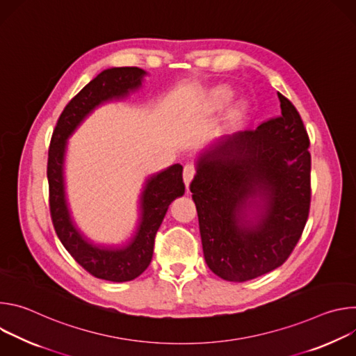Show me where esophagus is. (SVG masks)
Masks as SVG:
<instances>
[{
	"label": "esophagus",
	"instance_id": "obj_1",
	"mask_svg": "<svg viewBox=\"0 0 356 356\" xmlns=\"http://www.w3.org/2000/svg\"><path fill=\"white\" fill-rule=\"evenodd\" d=\"M194 175H195V168H194V165H193V163L184 165V169H183V179H184V183H186L187 187H188L190 181L193 180Z\"/></svg>",
	"mask_w": 356,
	"mask_h": 356
}]
</instances>
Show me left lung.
Masks as SVG:
<instances>
[{"instance_id": "left-lung-1", "label": "left lung", "mask_w": 356, "mask_h": 356, "mask_svg": "<svg viewBox=\"0 0 356 356\" xmlns=\"http://www.w3.org/2000/svg\"><path fill=\"white\" fill-rule=\"evenodd\" d=\"M277 97L279 117L221 136L195 162L190 191L204 259L228 282L283 265L307 222L310 140L296 107Z\"/></svg>"}]
</instances>
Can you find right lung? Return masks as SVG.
<instances>
[{"label": "right lung", "mask_w": 356, "mask_h": 356, "mask_svg": "<svg viewBox=\"0 0 356 356\" xmlns=\"http://www.w3.org/2000/svg\"><path fill=\"white\" fill-rule=\"evenodd\" d=\"M145 76L146 72L139 67H111L101 72L65 107L49 147V204L55 231L80 266L90 275L110 282L134 280L149 266L155 236L166 211L173 200L184 194L183 166L176 163L145 180L139 195L138 225L128 242L101 245L81 232L69 209L65 181L67 139L95 108L139 90Z\"/></svg>", "instance_id": "1"}]
</instances>
